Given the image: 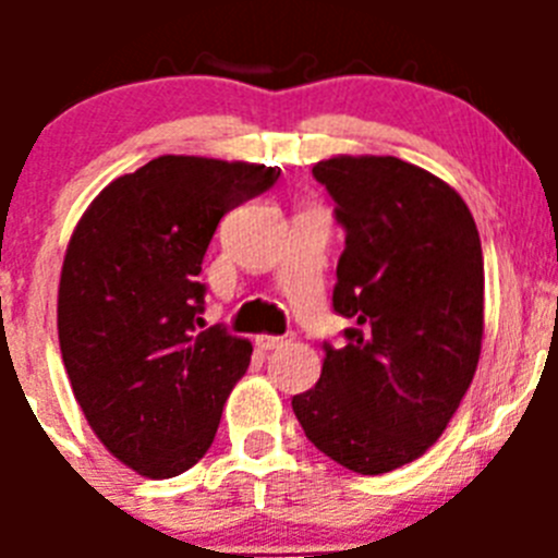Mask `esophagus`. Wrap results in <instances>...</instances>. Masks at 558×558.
Wrapping results in <instances>:
<instances>
[{
    "label": "esophagus",
    "mask_w": 558,
    "mask_h": 558,
    "mask_svg": "<svg viewBox=\"0 0 558 558\" xmlns=\"http://www.w3.org/2000/svg\"><path fill=\"white\" fill-rule=\"evenodd\" d=\"M290 338L288 335H256V347L259 349H279L288 347Z\"/></svg>",
    "instance_id": "esophagus-1"
}]
</instances>
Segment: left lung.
Returning a JSON list of instances; mask_svg holds the SVG:
<instances>
[{
  "label": "left lung",
  "mask_w": 558,
  "mask_h": 558,
  "mask_svg": "<svg viewBox=\"0 0 558 558\" xmlns=\"http://www.w3.org/2000/svg\"><path fill=\"white\" fill-rule=\"evenodd\" d=\"M347 229L335 313L315 388L293 413L324 456L383 475L425 456L475 377L483 340V251L463 198L397 156H332L313 167Z\"/></svg>",
  "instance_id": "1"
}]
</instances>
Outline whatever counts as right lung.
Segmentation results:
<instances>
[{
  "label": "right lung",
  "mask_w": 558,
  "mask_h": 558,
  "mask_svg": "<svg viewBox=\"0 0 558 558\" xmlns=\"http://www.w3.org/2000/svg\"><path fill=\"white\" fill-rule=\"evenodd\" d=\"M276 167L159 156L113 179L77 220L58 284V340L77 405L113 458L175 477L206 456L251 343L204 327L198 282L226 211Z\"/></svg>",
  "instance_id": "right-lung-1"
}]
</instances>
